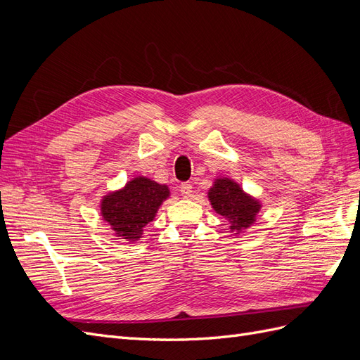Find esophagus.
<instances>
[{
    "label": "esophagus",
    "mask_w": 360,
    "mask_h": 360,
    "mask_svg": "<svg viewBox=\"0 0 360 360\" xmlns=\"http://www.w3.org/2000/svg\"><path fill=\"white\" fill-rule=\"evenodd\" d=\"M180 192L183 195V198H189L192 195V184L191 183H181L180 184Z\"/></svg>",
    "instance_id": "1"
}]
</instances>
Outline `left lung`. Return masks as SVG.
I'll use <instances>...</instances> for the list:
<instances>
[{
	"label": "left lung",
	"mask_w": 360,
	"mask_h": 360,
	"mask_svg": "<svg viewBox=\"0 0 360 360\" xmlns=\"http://www.w3.org/2000/svg\"><path fill=\"white\" fill-rule=\"evenodd\" d=\"M213 210L230 222V230L237 236L252 225L261 209V202L246 193L231 179H216L209 189Z\"/></svg>",
	"instance_id": "left-lung-1"
}]
</instances>
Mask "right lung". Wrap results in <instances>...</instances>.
<instances>
[{"label": "right lung", "mask_w": 360, "mask_h": 360, "mask_svg": "<svg viewBox=\"0 0 360 360\" xmlns=\"http://www.w3.org/2000/svg\"><path fill=\"white\" fill-rule=\"evenodd\" d=\"M168 197L167 184L138 176L127 181L123 189L105 195L101 213L117 237L136 242L143 237L144 226L155 219L159 207Z\"/></svg>", "instance_id": "1"}]
</instances>
